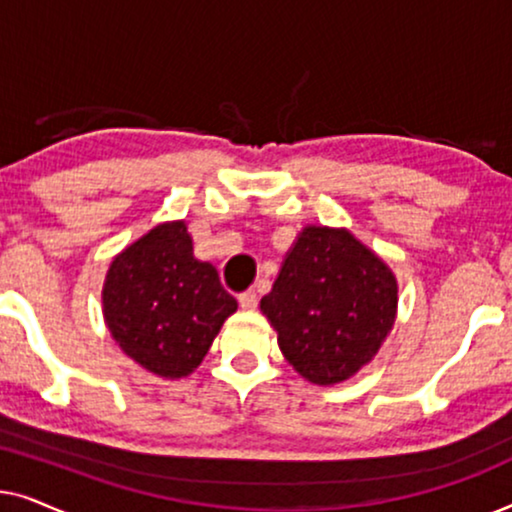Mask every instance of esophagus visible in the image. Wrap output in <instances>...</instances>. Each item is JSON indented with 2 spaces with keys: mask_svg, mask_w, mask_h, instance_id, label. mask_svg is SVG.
I'll return each mask as SVG.
<instances>
[{
  "mask_svg": "<svg viewBox=\"0 0 512 512\" xmlns=\"http://www.w3.org/2000/svg\"><path fill=\"white\" fill-rule=\"evenodd\" d=\"M240 307L242 310H247V312H251V310H256V305H258V298H256V293L254 291H244V293H240Z\"/></svg>",
  "mask_w": 512,
  "mask_h": 512,
  "instance_id": "esophagus-1",
  "label": "esophagus"
}]
</instances>
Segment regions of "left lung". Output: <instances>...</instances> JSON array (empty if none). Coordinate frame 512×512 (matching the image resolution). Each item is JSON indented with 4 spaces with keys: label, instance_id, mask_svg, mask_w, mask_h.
Returning <instances> with one entry per match:
<instances>
[{
    "label": "left lung",
    "instance_id": "8db88e82",
    "mask_svg": "<svg viewBox=\"0 0 512 512\" xmlns=\"http://www.w3.org/2000/svg\"><path fill=\"white\" fill-rule=\"evenodd\" d=\"M261 312L293 370L331 387L368 366L394 328L396 275L347 228L305 226Z\"/></svg>",
    "mask_w": 512,
    "mask_h": 512
}]
</instances>
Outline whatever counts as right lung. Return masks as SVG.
I'll use <instances>...</instances> for the list:
<instances>
[{"instance_id":"1","label":"right lung","mask_w":512,"mask_h":512,"mask_svg":"<svg viewBox=\"0 0 512 512\" xmlns=\"http://www.w3.org/2000/svg\"><path fill=\"white\" fill-rule=\"evenodd\" d=\"M237 300L193 256L186 221H165L114 256L102 312L116 345L149 373L179 380L205 359Z\"/></svg>"}]
</instances>
